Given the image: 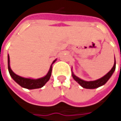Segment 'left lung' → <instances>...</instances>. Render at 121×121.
<instances>
[{"instance_id":"obj_1","label":"left lung","mask_w":121,"mask_h":121,"mask_svg":"<svg viewBox=\"0 0 121 121\" xmlns=\"http://www.w3.org/2000/svg\"><path fill=\"white\" fill-rule=\"evenodd\" d=\"M115 68H116V62H115V58L114 65H113L111 70L107 74H105L102 78H99L98 80H94V81H85V80H83L77 77L76 76H75L73 72H72V76L73 78L74 79L75 81L77 82L82 87H83L84 88H86V89H95V88H97V87H100L101 86L104 85L109 80V79L111 78V76H112L114 71L115 70Z\"/></svg>"}]
</instances>
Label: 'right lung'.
Segmentation results:
<instances>
[{
    "mask_svg": "<svg viewBox=\"0 0 121 121\" xmlns=\"http://www.w3.org/2000/svg\"><path fill=\"white\" fill-rule=\"evenodd\" d=\"M55 59L53 62L52 65L55 62ZM52 65H51L50 69L48 73L47 74L46 76H45L44 77L38 79H31V78H26L21 77L18 75L16 74L12 70L10 66V57L9 55H8V69L10 75L11 76V77L13 78V80H14L16 83L20 85V86L26 89L29 90H33V89H37V88H41L46 84L47 82L49 81L50 79V77L51 76V72H52Z\"/></svg>",
    "mask_w": 121,
    "mask_h": 121,
    "instance_id": "1",
    "label": "right lung"
}]
</instances>
